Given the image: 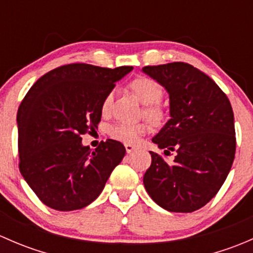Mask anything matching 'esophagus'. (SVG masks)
Masks as SVG:
<instances>
[{
    "instance_id": "obj_1",
    "label": "esophagus",
    "mask_w": 253,
    "mask_h": 253,
    "mask_svg": "<svg viewBox=\"0 0 253 253\" xmlns=\"http://www.w3.org/2000/svg\"><path fill=\"white\" fill-rule=\"evenodd\" d=\"M125 148H126V152L128 153V154H131V153L136 149V147H134L133 144H131V143H125Z\"/></svg>"
}]
</instances>
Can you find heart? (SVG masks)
<instances>
[{
	"instance_id": "1",
	"label": "heart",
	"mask_w": 253,
	"mask_h": 253,
	"mask_svg": "<svg viewBox=\"0 0 253 253\" xmlns=\"http://www.w3.org/2000/svg\"><path fill=\"white\" fill-rule=\"evenodd\" d=\"M132 90L134 91L142 103L147 104L145 115L152 121L159 122L164 117V110L158 104L163 98V88L157 81L149 77H138L131 82L129 84ZM115 90L109 91L104 96L101 101V111L104 114L110 111L112 100H114ZM149 129V125L147 122H138V124H129V122H117L112 125L109 129V134L111 138L124 143H136L139 137L145 134Z\"/></svg>"
}]
</instances>
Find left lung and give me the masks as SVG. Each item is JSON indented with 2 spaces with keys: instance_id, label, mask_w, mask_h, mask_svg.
<instances>
[{
  "instance_id": "obj_1",
  "label": "left lung",
  "mask_w": 253,
  "mask_h": 253,
  "mask_svg": "<svg viewBox=\"0 0 253 253\" xmlns=\"http://www.w3.org/2000/svg\"><path fill=\"white\" fill-rule=\"evenodd\" d=\"M143 72L169 93L170 120L152 139L171 163L150 152L143 176L148 195L169 211L191 213L223 186L235 158L234 112L228 96L206 73L185 62L145 66Z\"/></svg>"
}]
</instances>
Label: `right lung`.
I'll use <instances>...</instances> for the list:
<instances>
[{"label": "right lung", "mask_w": 253, "mask_h": 253, "mask_svg": "<svg viewBox=\"0 0 253 253\" xmlns=\"http://www.w3.org/2000/svg\"><path fill=\"white\" fill-rule=\"evenodd\" d=\"M133 67L70 63L38 79L17 114L19 170L44 205L76 211L90 205L125 157L124 144L108 139L95 150L81 136L101 119V101Z\"/></svg>", "instance_id": "1"}]
</instances>
